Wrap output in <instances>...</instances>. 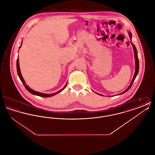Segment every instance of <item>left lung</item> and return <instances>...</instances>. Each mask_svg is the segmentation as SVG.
Masks as SVG:
<instances>
[{"label":"left lung","instance_id":"8db88e82","mask_svg":"<svg viewBox=\"0 0 155 155\" xmlns=\"http://www.w3.org/2000/svg\"><path fill=\"white\" fill-rule=\"evenodd\" d=\"M128 35H129V37H130V39L131 40V38H132V34H131V32H128ZM131 43L132 46H133V49H134V56H135V71L134 75V77H133V80L131 81V82L130 85H129V87H128L126 89L124 92H121V93H120V94H118V95H121V94H124L125 92H126L127 91H128L130 89V88H131V86H132V85H133L134 81L135 80V79L136 77H137V75L138 74V71H139V59H138V52H137V49H136V48H135V45L133 44V43L132 42V41H131ZM95 92V93H96V94H97V95H99L103 96V95L100 94H98V93H97L96 92Z\"/></svg>","mask_w":155,"mask_h":155}]
</instances>
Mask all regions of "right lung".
I'll use <instances>...</instances> for the list:
<instances>
[{
  "label": "right lung",
  "mask_w": 155,
  "mask_h": 155,
  "mask_svg": "<svg viewBox=\"0 0 155 155\" xmlns=\"http://www.w3.org/2000/svg\"><path fill=\"white\" fill-rule=\"evenodd\" d=\"M22 42H21V44L20 45V46L19 47V49L21 48V45H22ZM17 71L18 75V77H19V78H20V80L22 82L23 85H24L25 88L26 89H27L29 92H30L31 94H33V95H37V96L45 97H51V96H54V95H55L59 94L60 92H61L63 90H64V88L66 87L67 84V82L66 84L65 85V86H64L63 88L61 89H60L59 91L55 92V93L51 94H43V93H41V92H37V91H35L34 90L30 88V87L26 84L25 82L24 81L23 77H22V75H21V71H20V66H19V60H18V58L17 59Z\"/></svg>",
  "instance_id": "add662e5"
}]
</instances>
